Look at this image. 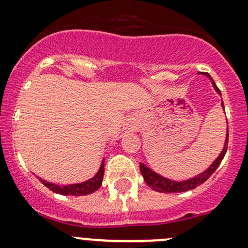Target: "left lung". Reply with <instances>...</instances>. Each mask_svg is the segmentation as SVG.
<instances>
[{"label":"left lung","instance_id":"8db88e82","mask_svg":"<svg viewBox=\"0 0 248 248\" xmlns=\"http://www.w3.org/2000/svg\"><path fill=\"white\" fill-rule=\"evenodd\" d=\"M203 75H205V76L209 77L210 79H212V77L209 76V74H203ZM212 83H213L214 89L216 90V93H217L218 95H221L220 89L216 87L215 82H214L213 79H212ZM221 106H222V108L225 109L223 102L221 103ZM227 145H228V128H227V134H226L225 146H223V150L221 151V153L218 155V157L214 160V163L207 169V170L203 171L202 173L197 174V176L192 177V178L186 179V181L176 182V181H171V179L165 178V177L160 176V174H158L157 172L152 171L150 168H147L144 163H140V171H141V174H142V177H144L145 182L147 183V186L152 187V189L155 190V191L168 192V194H172V192L187 191V190L195 189L196 186H201V184L204 183V182L207 181L210 176H212L214 172H215L216 169H217L218 165L221 164V161H222L223 157H225L226 152H227Z\"/></svg>","mask_w":248,"mask_h":248}]
</instances>
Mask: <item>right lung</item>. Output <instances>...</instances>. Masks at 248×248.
I'll return each instance as SVG.
<instances>
[{"label": "right lung", "instance_id": "right-lung-1", "mask_svg": "<svg viewBox=\"0 0 248 248\" xmlns=\"http://www.w3.org/2000/svg\"><path fill=\"white\" fill-rule=\"evenodd\" d=\"M103 173H104V159L101 163L100 170L97 171V173L93 177V178L88 179V181L83 182V183L78 184H70V186H58V184L49 183L46 182L45 179H41L40 177H38L39 181L44 184L46 187H48L51 191L56 192V194L61 195H71V196H84V195L93 194V191L98 189L102 184L103 181Z\"/></svg>", "mask_w": 248, "mask_h": 248}]
</instances>
